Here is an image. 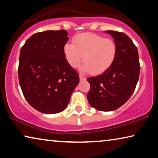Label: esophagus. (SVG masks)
<instances>
[{
  "label": "esophagus",
  "mask_w": 158,
  "mask_h": 158,
  "mask_svg": "<svg viewBox=\"0 0 158 158\" xmlns=\"http://www.w3.org/2000/svg\"><path fill=\"white\" fill-rule=\"evenodd\" d=\"M80 80H81V81H85V77H84L83 75H80Z\"/></svg>",
  "instance_id": "esophagus-1"
}]
</instances>
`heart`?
I'll return each mask as SVG.
<instances>
[{"label": "heart", "mask_w": 158, "mask_h": 158, "mask_svg": "<svg viewBox=\"0 0 158 158\" xmlns=\"http://www.w3.org/2000/svg\"><path fill=\"white\" fill-rule=\"evenodd\" d=\"M117 47L115 42L109 38L93 33H84L75 36L72 44H66L64 54L69 65L75 68L82 60L84 64L81 70L93 75L104 73L114 63Z\"/></svg>", "instance_id": "heart-1"}]
</instances>
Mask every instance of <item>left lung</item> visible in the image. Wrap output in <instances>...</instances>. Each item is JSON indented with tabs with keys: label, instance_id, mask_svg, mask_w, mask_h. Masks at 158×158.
Wrapping results in <instances>:
<instances>
[{
	"label": "left lung",
	"instance_id": "1",
	"mask_svg": "<svg viewBox=\"0 0 158 158\" xmlns=\"http://www.w3.org/2000/svg\"><path fill=\"white\" fill-rule=\"evenodd\" d=\"M106 32L113 36L117 53L110 68L87 79L90 85L87 97L92 107L111 111L124 105L135 91L140 64L137 47L127 34L111 30Z\"/></svg>",
	"mask_w": 158,
	"mask_h": 158
}]
</instances>
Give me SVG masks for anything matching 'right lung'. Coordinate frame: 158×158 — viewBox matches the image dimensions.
Listing matches in <instances>:
<instances>
[{
    "label": "right lung",
    "instance_id": "1",
    "mask_svg": "<svg viewBox=\"0 0 158 158\" xmlns=\"http://www.w3.org/2000/svg\"><path fill=\"white\" fill-rule=\"evenodd\" d=\"M68 34L65 30L38 32L21 49L19 84L26 100L42 113L65 109L79 83L78 73L69 65L64 54Z\"/></svg>",
    "mask_w": 158,
    "mask_h": 158
}]
</instances>
